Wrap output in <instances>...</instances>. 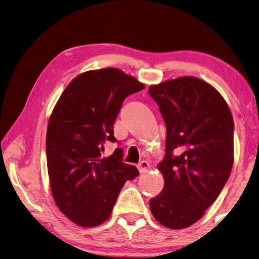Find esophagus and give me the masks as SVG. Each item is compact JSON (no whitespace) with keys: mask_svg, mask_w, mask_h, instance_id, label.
<instances>
[{"mask_svg":"<svg viewBox=\"0 0 259 259\" xmlns=\"http://www.w3.org/2000/svg\"><path fill=\"white\" fill-rule=\"evenodd\" d=\"M137 167H138V170H139V172H140V173H145V172H148L150 165H149V163H148V162L142 161V162H140V163L138 164Z\"/></svg>","mask_w":259,"mask_h":259,"instance_id":"34e87169","label":"esophagus"}]
</instances>
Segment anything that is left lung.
<instances>
[{
  "instance_id": "1",
  "label": "left lung",
  "mask_w": 259,
  "mask_h": 259,
  "mask_svg": "<svg viewBox=\"0 0 259 259\" xmlns=\"http://www.w3.org/2000/svg\"><path fill=\"white\" fill-rule=\"evenodd\" d=\"M166 125L165 156L157 168L161 194L149 201L158 223L173 230L203 218L227 183L233 165V117L216 89L185 76L148 88Z\"/></svg>"
}]
</instances>
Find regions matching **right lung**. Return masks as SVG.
Wrapping results in <instances>:
<instances>
[{"label":"right lung","mask_w":259,"mask_h":259,"mask_svg":"<svg viewBox=\"0 0 259 259\" xmlns=\"http://www.w3.org/2000/svg\"><path fill=\"white\" fill-rule=\"evenodd\" d=\"M145 87L116 68L82 72L73 78L49 120L46 157L52 196L58 208L82 228L110 218L125 181L139 175L122 162V149L102 157L115 142L113 124L126 96Z\"/></svg>","instance_id":"add662e5"}]
</instances>
